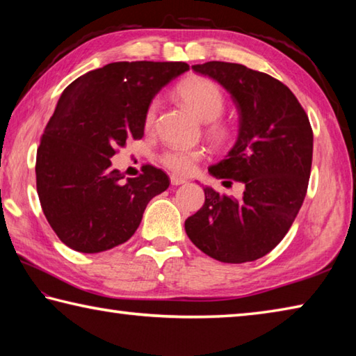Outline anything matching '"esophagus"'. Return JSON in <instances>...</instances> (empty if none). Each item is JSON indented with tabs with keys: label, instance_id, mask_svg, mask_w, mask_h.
Here are the masks:
<instances>
[{
	"label": "esophagus",
	"instance_id": "1",
	"mask_svg": "<svg viewBox=\"0 0 356 356\" xmlns=\"http://www.w3.org/2000/svg\"><path fill=\"white\" fill-rule=\"evenodd\" d=\"M186 182V179L185 177H180V176H176V174H172L171 176V184L172 185H182V184H185Z\"/></svg>",
	"mask_w": 356,
	"mask_h": 356
}]
</instances>
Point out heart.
Wrapping results in <instances>:
<instances>
[{
	"label": "heart",
	"instance_id": "obj_1",
	"mask_svg": "<svg viewBox=\"0 0 356 356\" xmlns=\"http://www.w3.org/2000/svg\"><path fill=\"white\" fill-rule=\"evenodd\" d=\"M176 94L196 118L204 120V131L216 147H226L234 141L236 129L229 120L220 118L226 108L225 95L213 81L201 76H190L179 84ZM156 111H159V100H152L144 116L146 130L154 127ZM204 155L206 150L201 147H170L160 155V161L174 172L190 174L197 161L204 159Z\"/></svg>",
	"mask_w": 356,
	"mask_h": 356
}]
</instances>
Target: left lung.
I'll list each match as a JSON object with an SVG mask.
<instances>
[{
	"mask_svg": "<svg viewBox=\"0 0 356 356\" xmlns=\"http://www.w3.org/2000/svg\"><path fill=\"white\" fill-rule=\"evenodd\" d=\"M191 69L218 81L237 106V141L209 172L245 190L236 200L206 186L204 206L185 220L186 236L220 262L256 261L284 238L305 201L312 165L308 114L286 84L264 72L221 61Z\"/></svg>",
	"mask_w": 356,
	"mask_h": 356,
	"instance_id": "obj_1",
	"label": "left lung"
}]
</instances>
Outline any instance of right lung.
Instances as JSON below:
<instances>
[{
  "label": "right lung",
  "instance_id": "1",
  "mask_svg": "<svg viewBox=\"0 0 356 356\" xmlns=\"http://www.w3.org/2000/svg\"><path fill=\"white\" fill-rule=\"evenodd\" d=\"M186 63H111L70 83L48 120L35 156V185L47 221L64 245L100 252L127 242L154 196L170 186L159 168L124 180L111 156L144 136V116Z\"/></svg>",
  "mask_w": 356,
  "mask_h": 356
}]
</instances>
